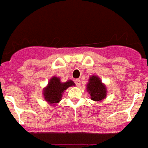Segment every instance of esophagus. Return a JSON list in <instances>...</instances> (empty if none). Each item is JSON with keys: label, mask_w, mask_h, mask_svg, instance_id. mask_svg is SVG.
I'll return each instance as SVG.
<instances>
[{"label": "esophagus", "mask_w": 148, "mask_h": 148, "mask_svg": "<svg viewBox=\"0 0 148 148\" xmlns=\"http://www.w3.org/2000/svg\"><path fill=\"white\" fill-rule=\"evenodd\" d=\"M80 82H81V81H80V79H75V85L77 86H80Z\"/></svg>", "instance_id": "obj_1"}]
</instances>
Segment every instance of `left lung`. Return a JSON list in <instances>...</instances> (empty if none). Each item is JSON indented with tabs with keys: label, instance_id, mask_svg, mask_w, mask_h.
<instances>
[{
	"label": "left lung",
	"instance_id": "1",
	"mask_svg": "<svg viewBox=\"0 0 148 148\" xmlns=\"http://www.w3.org/2000/svg\"><path fill=\"white\" fill-rule=\"evenodd\" d=\"M86 87L87 91L91 95V99L93 101H100L106 98V86L101 82L99 76L91 75Z\"/></svg>",
	"mask_w": 148,
	"mask_h": 148
}]
</instances>
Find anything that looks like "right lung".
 Returning <instances> with one entry per match:
<instances>
[{"mask_svg":"<svg viewBox=\"0 0 148 148\" xmlns=\"http://www.w3.org/2000/svg\"><path fill=\"white\" fill-rule=\"evenodd\" d=\"M73 86H75V83L72 80H68L66 82H61L60 78L53 76L49 79L47 87L43 88V97L49 105L57 104L61 100L64 91L69 87Z\"/></svg>","mask_w":148,"mask_h":148,"instance_id":"add662e5","label":"right lung"}]
</instances>
